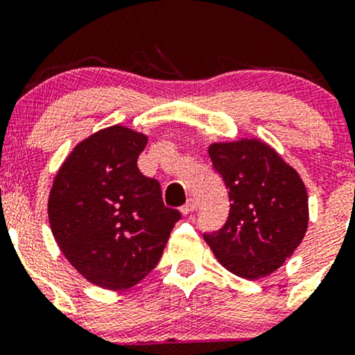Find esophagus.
I'll return each mask as SVG.
<instances>
[{
	"mask_svg": "<svg viewBox=\"0 0 355 355\" xmlns=\"http://www.w3.org/2000/svg\"><path fill=\"white\" fill-rule=\"evenodd\" d=\"M195 209H197V202H195L193 198H189V200H187L185 205H183L182 209H180V211H182L183 215H190L191 211H193Z\"/></svg>",
	"mask_w": 355,
	"mask_h": 355,
	"instance_id": "esophagus-1",
	"label": "esophagus"
}]
</instances>
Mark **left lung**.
<instances>
[{
    "instance_id": "8db88e82",
    "label": "left lung",
    "mask_w": 355,
    "mask_h": 355,
    "mask_svg": "<svg viewBox=\"0 0 355 355\" xmlns=\"http://www.w3.org/2000/svg\"><path fill=\"white\" fill-rule=\"evenodd\" d=\"M214 168L229 189L225 225L203 239L227 270L257 280L282 267L309 225V197L294 166L259 138L209 146Z\"/></svg>"
}]
</instances>
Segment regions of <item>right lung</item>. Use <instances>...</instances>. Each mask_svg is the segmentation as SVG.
I'll use <instances>...</instances> for the list:
<instances>
[{
  "label": "right lung",
  "mask_w": 355,
  "mask_h": 355,
  "mask_svg": "<svg viewBox=\"0 0 355 355\" xmlns=\"http://www.w3.org/2000/svg\"><path fill=\"white\" fill-rule=\"evenodd\" d=\"M148 137L121 125L93 133L60 166L48 218L60 250L88 282L126 291L160 260L180 211L160 183L140 173Z\"/></svg>",
  "instance_id": "obj_1"
}]
</instances>
